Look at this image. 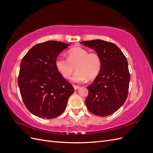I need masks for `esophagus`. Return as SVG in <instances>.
<instances>
[{
    "label": "esophagus",
    "mask_w": 153,
    "mask_h": 153,
    "mask_svg": "<svg viewBox=\"0 0 153 153\" xmlns=\"http://www.w3.org/2000/svg\"><path fill=\"white\" fill-rule=\"evenodd\" d=\"M73 88H74V89H75V90H78L80 88L79 86L76 85H73Z\"/></svg>",
    "instance_id": "esophagus-1"
}]
</instances>
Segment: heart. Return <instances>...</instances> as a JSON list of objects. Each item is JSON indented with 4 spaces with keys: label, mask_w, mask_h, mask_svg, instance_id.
<instances>
[{
    "label": "heart",
    "mask_w": 153,
    "mask_h": 153,
    "mask_svg": "<svg viewBox=\"0 0 153 153\" xmlns=\"http://www.w3.org/2000/svg\"><path fill=\"white\" fill-rule=\"evenodd\" d=\"M55 66L61 75L69 78L75 71L76 72L71 78L74 82L80 83L95 78L100 71L101 59L97 53H89L88 50L80 47L68 50V59L58 57L55 62Z\"/></svg>",
    "instance_id": "b5f03b06"
}]
</instances>
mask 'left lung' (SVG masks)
<instances>
[{
	"label": "left lung",
	"mask_w": 153,
	"mask_h": 153,
	"mask_svg": "<svg viewBox=\"0 0 153 153\" xmlns=\"http://www.w3.org/2000/svg\"><path fill=\"white\" fill-rule=\"evenodd\" d=\"M94 50L101 59V68L92 84L87 87L89 94L85 105L98 116L114 113L126 101L130 80L126 57L116 45L101 39L82 41Z\"/></svg>",
	"instance_id": "8db88e82"
}]
</instances>
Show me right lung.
<instances>
[{
  "mask_svg": "<svg viewBox=\"0 0 153 153\" xmlns=\"http://www.w3.org/2000/svg\"><path fill=\"white\" fill-rule=\"evenodd\" d=\"M69 44L48 41L37 44L22 60L18 84L23 101L30 112L53 119L65 110L74 89L55 66V60Z\"/></svg>",
  "mask_w": 153,
  "mask_h": 153,
  "instance_id": "1",
  "label": "right lung"
}]
</instances>
